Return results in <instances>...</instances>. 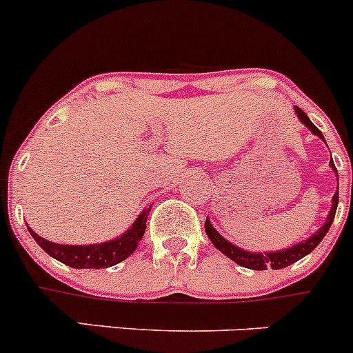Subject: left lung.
<instances>
[{"label": "left lung", "instance_id": "left-lung-1", "mask_svg": "<svg viewBox=\"0 0 353 353\" xmlns=\"http://www.w3.org/2000/svg\"><path fill=\"white\" fill-rule=\"evenodd\" d=\"M294 110H296V114H298V118H299V120H301V123H305L306 127H308L312 132H314L315 136L321 137V139L324 141V136H322V132L319 130V128L315 127L314 123H312L310 118L306 117L305 111L299 110L298 106H296ZM329 165H331V169L334 170L336 177H338V172H336V167H334V163H332V160L329 161ZM336 207H338V190H336L334 196H332L331 210H329V216H327V219H325L324 225H322L321 228H319L317 232H315L312 236H308V239L303 240V242L296 243V245L289 247V249H284V251H273V252H249V251H243V249H240V247L233 245L232 242H228V240H226L223 235H219V233L216 232V228H214V226L210 225L209 217H207V219H205V233H207V236H209V239H210V242H212L214 245H216V249H219V251H221L223 254L228 256V258L232 259V261H235L236 265L243 266V268H251V270H268V268L281 270V268H285V266L292 265V263L299 261V259L305 258L306 254H310V252L314 251L315 247H317L319 243L322 242V239H324L325 233H327L329 228H331L332 221H334Z\"/></svg>", "mask_w": 353, "mask_h": 353}]
</instances>
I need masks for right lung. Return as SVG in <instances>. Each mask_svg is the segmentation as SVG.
<instances>
[{
    "instance_id": "add662e5",
    "label": "right lung",
    "mask_w": 353,
    "mask_h": 353,
    "mask_svg": "<svg viewBox=\"0 0 353 353\" xmlns=\"http://www.w3.org/2000/svg\"><path fill=\"white\" fill-rule=\"evenodd\" d=\"M148 214H150V209L143 210L134 221V225L118 239L102 243H92V245H62V243L45 240L38 233L32 232L29 226L28 230L43 251L71 268H110V266L127 259L136 251L137 243L141 242L144 232H146Z\"/></svg>"
}]
</instances>
